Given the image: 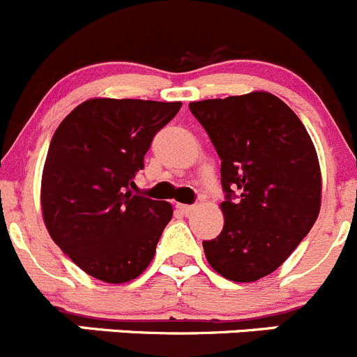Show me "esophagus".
I'll return each mask as SVG.
<instances>
[{
  "instance_id": "34e87169",
  "label": "esophagus",
  "mask_w": 357,
  "mask_h": 357,
  "mask_svg": "<svg viewBox=\"0 0 357 357\" xmlns=\"http://www.w3.org/2000/svg\"><path fill=\"white\" fill-rule=\"evenodd\" d=\"M178 211L184 215H189L192 211H195V205H178Z\"/></svg>"
}]
</instances>
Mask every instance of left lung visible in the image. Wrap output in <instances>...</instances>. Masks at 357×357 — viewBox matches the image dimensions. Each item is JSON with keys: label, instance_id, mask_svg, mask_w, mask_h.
<instances>
[{"label": "left lung", "instance_id": "obj_1", "mask_svg": "<svg viewBox=\"0 0 357 357\" xmlns=\"http://www.w3.org/2000/svg\"><path fill=\"white\" fill-rule=\"evenodd\" d=\"M221 159L225 227L204 241L227 280L250 283L290 257L320 211V166L297 114L267 91L191 102Z\"/></svg>", "mask_w": 357, "mask_h": 357}]
</instances>
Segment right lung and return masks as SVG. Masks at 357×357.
I'll return each mask as SVG.
<instances>
[{"label":"right lung","instance_id":"right-lung-1","mask_svg":"<svg viewBox=\"0 0 357 357\" xmlns=\"http://www.w3.org/2000/svg\"><path fill=\"white\" fill-rule=\"evenodd\" d=\"M182 102L90 99L52 134L42 173L49 235L77 267L106 283L138 278L173 208L134 195L152 139Z\"/></svg>","mask_w":357,"mask_h":357}]
</instances>
